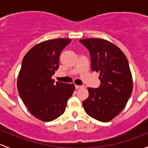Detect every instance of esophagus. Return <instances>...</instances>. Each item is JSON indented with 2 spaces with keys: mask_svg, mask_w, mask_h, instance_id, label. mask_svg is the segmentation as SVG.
<instances>
[{
  "mask_svg": "<svg viewBox=\"0 0 148 148\" xmlns=\"http://www.w3.org/2000/svg\"><path fill=\"white\" fill-rule=\"evenodd\" d=\"M84 87L83 86H82V85H75V88L76 89H79V88H82Z\"/></svg>",
  "mask_w": 148,
  "mask_h": 148,
  "instance_id": "34e87169",
  "label": "esophagus"
}]
</instances>
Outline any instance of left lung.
<instances>
[{"label":"left lung","instance_id":"8db88e82","mask_svg":"<svg viewBox=\"0 0 148 148\" xmlns=\"http://www.w3.org/2000/svg\"><path fill=\"white\" fill-rule=\"evenodd\" d=\"M80 42L89 50L92 71L99 73L100 86L88 88L83 101L85 112L92 118L107 122L122 111L132 94V77L129 63L120 48L102 38H85Z\"/></svg>","mask_w":148,"mask_h":148}]
</instances>
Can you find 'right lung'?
Returning a JSON list of instances; mask_svg holds the SVG:
<instances>
[{
  "mask_svg": "<svg viewBox=\"0 0 148 148\" xmlns=\"http://www.w3.org/2000/svg\"><path fill=\"white\" fill-rule=\"evenodd\" d=\"M70 38H56L39 43L23 57L18 76V94L32 115L50 122L62 115L75 86L52 79L59 69V56L71 42Z\"/></svg>",
  "mask_w": 148,
  "mask_h": 148,
  "instance_id": "obj_1",
  "label": "right lung"
}]
</instances>
